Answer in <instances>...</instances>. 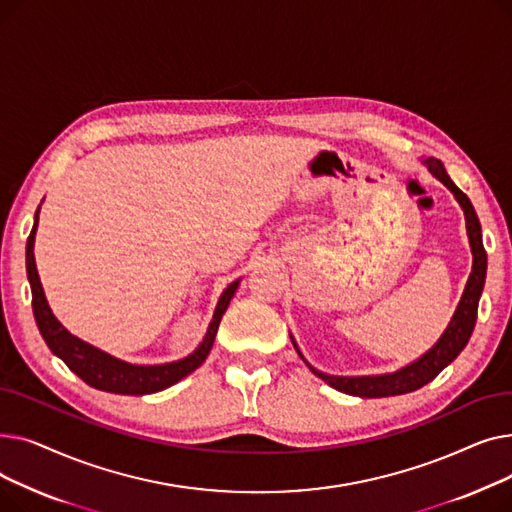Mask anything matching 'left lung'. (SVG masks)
<instances>
[{"label":"left lung","instance_id":"left-lung-1","mask_svg":"<svg viewBox=\"0 0 512 512\" xmlns=\"http://www.w3.org/2000/svg\"><path fill=\"white\" fill-rule=\"evenodd\" d=\"M423 164L448 188V191L454 195V199L459 201V205L465 211L467 236H469V245H471V253H473V267H471L465 292L459 301V307H456V311L450 319L448 328L440 336V340L432 348H429L423 357H419L411 365L402 367L394 373L361 375V378L328 375L324 371H317L313 365H309L305 361L297 342H294V338L290 336L294 348H297V353L307 363V367L317 375V378H321L328 386L336 388L338 392L361 396V398H384V396H396V394H407V392L419 390L421 386L432 382L444 367H448L456 357L461 355V351L467 346V342L473 334L475 321H477V305H479V297L483 292V284H486V272H488V255H486V249H483L481 224H479V218H477V213H475L469 197L450 180V176L446 174V170L442 166V161L434 159V157H427V159H423Z\"/></svg>","mask_w":512,"mask_h":512}]
</instances>
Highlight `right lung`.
Listing matches in <instances>:
<instances>
[{
    "instance_id": "add662e5",
    "label": "right lung",
    "mask_w": 512,
    "mask_h": 512,
    "mask_svg": "<svg viewBox=\"0 0 512 512\" xmlns=\"http://www.w3.org/2000/svg\"><path fill=\"white\" fill-rule=\"evenodd\" d=\"M37 224H39V209L35 213V224H33L31 236L26 240V276H29L31 290H33L35 321L43 340L51 348V353L60 357L80 380L103 392L141 396V394H153L159 390H166L172 384L186 378L188 373H193L197 367H201V363L207 359L211 351L215 334H218V328H220L222 315L226 313L240 280H234L222 292L218 307L213 311V319L207 328V334L203 342L195 348V353H191L180 361L164 363V365H132L99 351V348L91 346L85 340L72 336L56 319V315L51 313L39 274H37L35 253H33Z\"/></svg>"
}]
</instances>
